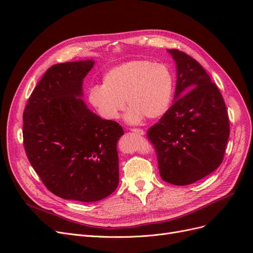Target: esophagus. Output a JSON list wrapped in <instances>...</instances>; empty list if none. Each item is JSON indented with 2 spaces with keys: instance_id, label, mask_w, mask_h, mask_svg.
<instances>
[{
  "instance_id": "1",
  "label": "esophagus",
  "mask_w": 253,
  "mask_h": 253,
  "mask_svg": "<svg viewBox=\"0 0 253 253\" xmlns=\"http://www.w3.org/2000/svg\"><path fill=\"white\" fill-rule=\"evenodd\" d=\"M131 131L136 133V134H138V135H144V131H143L142 128H135V127H133V128H131Z\"/></svg>"
}]
</instances>
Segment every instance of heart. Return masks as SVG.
Wrapping results in <instances>:
<instances>
[{
	"mask_svg": "<svg viewBox=\"0 0 253 253\" xmlns=\"http://www.w3.org/2000/svg\"><path fill=\"white\" fill-rule=\"evenodd\" d=\"M174 75L165 63L132 60L109 70L102 85L88 89V101L99 116L116 120L129 106L126 119L137 124L144 117L157 119L169 111L174 93Z\"/></svg>",
	"mask_w": 253,
	"mask_h": 253,
	"instance_id": "heart-1",
	"label": "heart"
}]
</instances>
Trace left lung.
<instances>
[{
    "mask_svg": "<svg viewBox=\"0 0 253 253\" xmlns=\"http://www.w3.org/2000/svg\"><path fill=\"white\" fill-rule=\"evenodd\" d=\"M176 62L175 101L147 136L160 177L186 186L217 169L230 134L224 98L204 67L188 53L169 49Z\"/></svg>",
    "mask_w": 253,
    "mask_h": 253,
    "instance_id": "obj_1",
    "label": "left lung"
}]
</instances>
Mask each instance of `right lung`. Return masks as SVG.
<instances>
[{"label": "right lung", "instance_id": "right-lung-1", "mask_svg": "<svg viewBox=\"0 0 253 253\" xmlns=\"http://www.w3.org/2000/svg\"><path fill=\"white\" fill-rule=\"evenodd\" d=\"M93 60L55 64L45 72L23 113L27 158L51 193L83 203L100 201L119 182L116 121L90 112L79 97Z\"/></svg>", "mask_w": 253, "mask_h": 253}]
</instances>
